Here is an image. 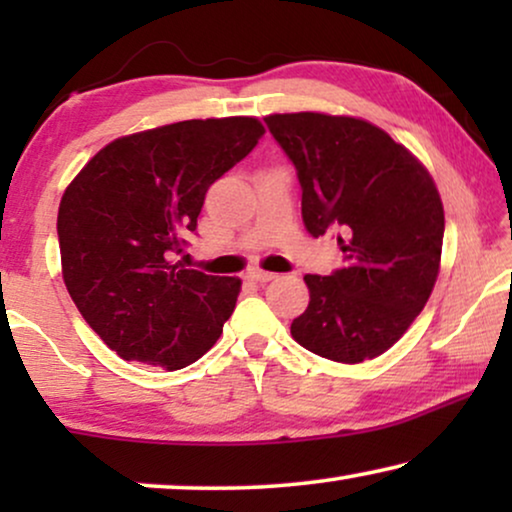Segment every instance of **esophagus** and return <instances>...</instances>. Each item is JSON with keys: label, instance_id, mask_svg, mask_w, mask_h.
I'll return each mask as SVG.
<instances>
[{"label": "esophagus", "instance_id": "obj_1", "mask_svg": "<svg viewBox=\"0 0 512 512\" xmlns=\"http://www.w3.org/2000/svg\"><path fill=\"white\" fill-rule=\"evenodd\" d=\"M275 277H277L275 272H265V270H251V272H247V279H251V282H258V284L270 282V279H275Z\"/></svg>", "mask_w": 512, "mask_h": 512}]
</instances>
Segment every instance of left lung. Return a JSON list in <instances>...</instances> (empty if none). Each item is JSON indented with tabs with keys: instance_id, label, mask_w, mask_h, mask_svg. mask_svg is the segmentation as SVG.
I'll return each mask as SVG.
<instances>
[{
	"instance_id": "obj_1",
	"label": "left lung",
	"mask_w": 512,
	"mask_h": 512,
	"mask_svg": "<svg viewBox=\"0 0 512 512\" xmlns=\"http://www.w3.org/2000/svg\"><path fill=\"white\" fill-rule=\"evenodd\" d=\"M296 167L303 221L333 235L342 268L305 275L310 305L293 319L298 345L361 363L387 352L424 310L440 268L445 214L426 167L377 125L314 111L265 116Z\"/></svg>"
}]
</instances>
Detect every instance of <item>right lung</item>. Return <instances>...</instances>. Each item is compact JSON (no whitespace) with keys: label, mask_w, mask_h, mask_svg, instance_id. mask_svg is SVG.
Returning a JSON list of instances; mask_svg holds the SVG:
<instances>
[{"label":"right lung","mask_w":512,"mask_h":512,"mask_svg":"<svg viewBox=\"0 0 512 512\" xmlns=\"http://www.w3.org/2000/svg\"><path fill=\"white\" fill-rule=\"evenodd\" d=\"M265 135L256 118L181 121L104 146L60 200L62 277L125 361L179 370L219 340L242 282L172 265L207 188Z\"/></svg>","instance_id":"add662e5"}]
</instances>
